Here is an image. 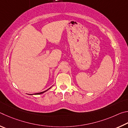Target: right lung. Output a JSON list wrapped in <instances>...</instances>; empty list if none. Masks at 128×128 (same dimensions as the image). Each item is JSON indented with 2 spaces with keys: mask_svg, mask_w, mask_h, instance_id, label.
Instances as JSON below:
<instances>
[{
  "mask_svg": "<svg viewBox=\"0 0 128 128\" xmlns=\"http://www.w3.org/2000/svg\"><path fill=\"white\" fill-rule=\"evenodd\" d=\"M50 89V88H49ZM46 91H44V92H40V93H35L34 94H42V93H44L45 92H46Z\"/></svg>",
  "mask_w": 128,
  "mask_h": 128,
  "instance_id": "right-lung-1",
  "label": "right lung"
}]
</instances>
